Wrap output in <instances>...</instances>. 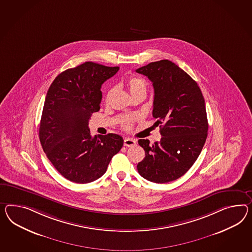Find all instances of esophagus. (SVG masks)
I'll return each instance as SVG.
<instances>
[{"label":"esophagus","mask_w":252,"mask_h":252,"mask_svg":"<svg viewBox=\"0 0 252 252\" xmlns=\"http://www.w3.org/2000/svg\"><path fill=\"white\" fill-rule=\"evenodd\" d=\"M136 141L135 140H133V139H130V138H125L124 139V146H127V147H129V146H133V145H135Z\"/></svg>","instance_id":"esophagus-1"}]
</instances>
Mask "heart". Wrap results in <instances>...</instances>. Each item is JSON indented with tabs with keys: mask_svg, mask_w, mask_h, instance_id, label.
<instances>
[{
	"mask_svg": "<svg viewBox=\"0 0 252 252\" xmlns=\"http://www.w3.org/2000/svg\"><path fill=\"white\" fill-rule=\"evenodd\" d=\"M126 85L129 89L130 94L134 97L137 94H145L146 91H147V82L142 78L139 77H135V76H131L126 79ZM113 89H110V91H108L107 96H106V101H109L110 95L113 92ZM137 119L136 116H127L123 119V129H129L132 127V124L134 123Z\"/></svg>",
	"mask_w": 252,
	"mask_h": 252,
	"instance_id": "1",
	"label": "heart"
}]
</instances>
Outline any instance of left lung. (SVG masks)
Returning a JSON list of instances; mask_svg holds the SVG:
<instances>
[{
    "instance_id": "obj_1",
    "label": "left lung",
    "mask_w": 252,
    "mask_h": 252,
    "mask_svg": "<svg viewBox=\"0 0 252 252\" xmlns=\"http://www.w3.org/2000/svg\"><path fill=\"white\" fill-rule=\"evenodd\" d=\"M146 76L155 89L153 116L160 124V142H138L145 157L137 165L143 178L157 184L176 180L194 164L208 130L205 99L200 88L187 72L167 59L136 70Z\"/></svg>"
}]
</instances>
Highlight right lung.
Here are the masks:
<instances>
[{"label": "right lung", "instance_id": "add662e5", "mask_svg": "<svg viewBox=\"0 0 252 252\" xmlns=\"http://www.w3.org/2000/svg\"><path fill=\"white\" fill-rule=\"evenodd\" d=\"M119 66L85 62L60 73L45 97L39 139L49 161L67 180L87 184L107 171L123 145L115 133L91 135L89 122L100 109L101 85Z\"/></svg>", "mask_w": 252, "mask_h": 252}]
</instances>
